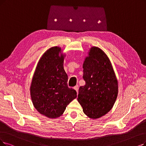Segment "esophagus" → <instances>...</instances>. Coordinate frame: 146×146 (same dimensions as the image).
I'll return each mask as SVG.
<instances>
[{
  "instance_id": "obj_1",
  "label": "esophagus",
  "mask_w": 146,
  "mask_h": 146,
  "mask_svg": "<svg viewBox=\"0 0 146 146\" xmlns=\"http://www.w3.org/2000/svg\"><path fill=\"white\" fill-rule=\"evenodd\" d=\"M74 89L75 90H76L77 93H78V85L75 86L74 87Z\"/></svg>"
}]
</instances>
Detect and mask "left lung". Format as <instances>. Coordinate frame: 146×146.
<instances>
[{"label":"left lung","instance_id":"1","mask_svg":"<svg viewBox=\"0 0 146 146\" xmlns=\"http://www.w3.org/2000/svg\"><path fill=\"white\" fill-rule=\"evenodd\" d=\"M84 86L77 100L87 117L96 119L112 109L118 95V81L108 57L101 48L92 46L83 64Z\"/></svg>","mask_w":146,"mask_h":146}]
</instances>
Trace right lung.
<instances>
[{"mask_svg":"<svg viewBox=\"0 0 146 146\" xmlns=\"http://www.w3.org/2000/svg\"><path fill=\"white\" fill-rule=\"evenodd\" d=\"M65 54L60 46H53L42 54L37 64L30 87L34 107L50 119L59 117L77 92L67 85L63 68Z\"/></svg>","mask_w":146,"mask_h":146,"instance_id":"add662e5","label":"right lung"}]
</instances>
